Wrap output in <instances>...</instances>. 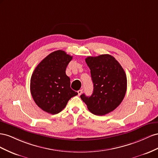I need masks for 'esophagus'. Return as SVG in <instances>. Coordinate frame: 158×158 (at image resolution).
I'll use <instances>...</instances> for the list:
<instances>
[{
	"label": "esophagus",
	"instance_id": "1",
	"mask_svg": "<svg viewBox=\"0 0 158 158\" xmlns=\"http://www.w3.org/2000/svg\"><path fill=\"white\" fill-rule=\"evenodd\" d=\"M82 92H83V90H82V89H80V90H79V91H77V93H78V95H81V93H82Z\"/></svg>",
	"mask_w": 158,
	"mask_h": 158
}]
</instances>
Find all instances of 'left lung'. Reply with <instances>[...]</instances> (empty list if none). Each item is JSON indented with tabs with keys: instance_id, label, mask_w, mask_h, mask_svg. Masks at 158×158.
<instances>
[{
	"instance_id": "8db88e82",
	"label": "left lung",
	"mask_w": 158,
	"mask_h": 158,
	"mask_svg": "<svg viewBox=\"0 0 158 158\" xmlns=\"http://www.w3.org/2000/svg\"><path fill=\"white\" fill-rule=\"evenodd\" d=\"M91 70L93 83L91 96L81 98L89 110L95 115H105L114 110L123 101L127 89L125 71L115 58L109 54L85 59Z\"/></svg>"
}]
</instances>
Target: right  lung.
<instances>
[{
  "label": "right lung",
  "mask_w": 158,
  "mask_h": 158,
  "mask_svg": "<svg viewBox=\"0 0 158 158\" xmlns=\"http://www.w3.org/2000/svg\"><path fill=\"white\" fill-rule=\"evenodd\" d=\"M72 57L63 50L53 52L40 63L31 75V96L35 104L48 113H59L71 97L78 94L71 89L70 79L65 73Z\"/></svg>",
  "instance_id": "add662e5"
}]
</instances>
